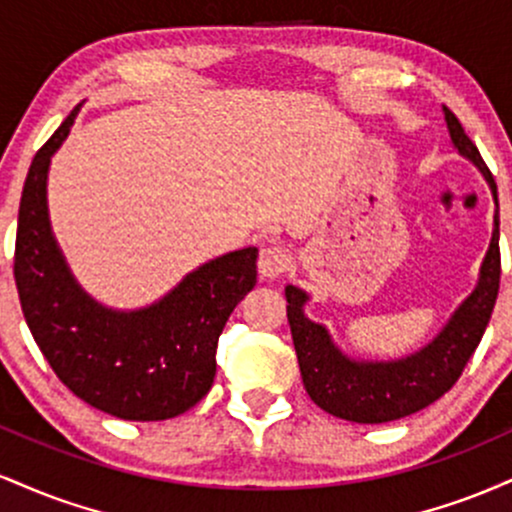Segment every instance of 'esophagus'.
I'll return each mask as SVG.
<instances>
[{
    "mask_svg": "<svg viewBox=\"0 0 512 512\" xmlns=\"http://www.w3.org/2000/svg\"><path fill=\"white\" fill-rule=\"evenodd\" d=\"M289 264V250L281 248V245H269V248H264L260 252V260H257V267H260V274L264 279H279V276L289 269Z\"/></svg>",
    "mask_w": 512,
    "mask_h": 512,
    "instance_id": "esophagus-1",
    "label": "esophagus"
}]
</instances>
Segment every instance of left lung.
I'll return each mask as SVG.
<instances>
[{
  "label": "left lung",
  "instance_id": "obj_1",
  "mask_svg": "<svg viewBox=\"0 0 512 512\" xmlns=\"http://www.w3.org/2000/svg\"><path fill=\"white\" fill-rule=\"evenodd\" d=\"M445 125L457 154L472 161L489 182L493 204L498 207L496 182L486 168L479 149L464 134L455 115L443 105ZM501 281V252H498V209L493 211V233L489 250L479 267L474 291L457 305L436 337L414 354L402 358H354L337 346L322 322L305 315L310 296L298 286H286V315H289L293 346H296L301 378L310 399L327 414L354 424H385L416 414L440 399L472 358L486 325Z\"/></svg>",
  "mask_w": 512,
  "mask_h": 512
}]
</instances>
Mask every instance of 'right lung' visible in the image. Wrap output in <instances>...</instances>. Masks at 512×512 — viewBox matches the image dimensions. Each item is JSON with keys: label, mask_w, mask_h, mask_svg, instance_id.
<instances>
[{"label": "right lung", "mask_w": 512, "mask_h": 512, "mask_svg": "<svg viewBox=\"0 0 512 512\" xmlns=\"http://www.w3.org/2000/svg\"><path fill=\"white\" fill-rule=\"evenodd\" d=\"M81 105L38 151L21 192L14 279L23 317L57 378L91 407L125 421H163L211 390L216 342L257 284V248L226 252L144 308H110L69 269L52 233L48 173Z\"/></svg>", "instance_id": "obj_1"}]
</instances>
